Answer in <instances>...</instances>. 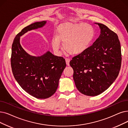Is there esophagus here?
Returning a JSON list of instances; mask_svg holds the SVG:
<instances>
[{"mask_svg": "<svg viewBox=\"0 0 128 128\" xmlns=\"http://www.w3.org/2000/svg\"><path fill=\"white\" fill-rule=\"evenodd\" d=\"M65 61H66V65H67L68 66H69L70 65V60L69 58H65Z\"/></svg>", "mask_w": 128, "mask_h": 128, "instance_id": "esophagus-1", "label": "esophagus"}]
</instances>
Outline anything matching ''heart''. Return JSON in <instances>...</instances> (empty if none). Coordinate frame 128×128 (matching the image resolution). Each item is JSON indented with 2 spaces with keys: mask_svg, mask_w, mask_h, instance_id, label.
<instances>
[{
  "mask_svg": "<svg viewBox=\"0 0 128 128\" xmlns=\"http://www.w3.org/2000/svg\"><path fill=\"white\" fill-rule=\"evenodd\" d=\"M94 36L93 27L87 24L66 23L58 26L51 40L54 52L60 54V42L64 50L71 55H79L90 47Z\"/></svg>",
  "mask_w": 128,
  "mask_h": 128,
  "instance_id": "obj_1",
  "label": "heart"
}]
</instances>
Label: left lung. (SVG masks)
<instances>
[{"instance_id":"8db88e82","label":"left lung","mask_w":128,"mask_h":128,"mask_svg":"<svg viewBox=\"0 0 128 128\" xmlns=\"http://www.w3.org/2000/svg\"><path fill=\"white\" fill-rule=\"evenodd\" d=\"M95 24L100 29V36L86 51L70 62L76 88L89 96H97L107 90L118 77L121 64L117 34L106 26Z\"/></svg>"}]
</instances>
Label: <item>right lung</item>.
<instances>
[{
  "mask_svg": "<svg viewBox=\"0 0 128 128\" xmlns=\"http://www.w3.org/2000/svg\"><path fill=\"white\" fill-rule=\"evenodd\" d=\"M46 21L25 27L16 36L12 45L11 65L16 80L24 90L38 99H46L56 91L59 80L66 67L65 59L48 51L32 56L21 46L20 37L29 31L42 28Z\"/></svg>",
  "mask_w": 128,
  "mask_h": 128,
  "instance_id": "obj_1",
  "label": "right lung"
}]
</instances>
